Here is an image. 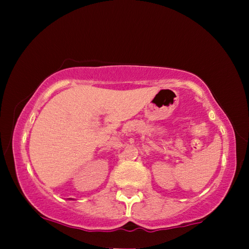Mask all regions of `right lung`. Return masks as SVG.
<instances>
[{"instance_id": "obj_1", "label": "right lung", "mask_w": 249, "mask_h": 249, "mask_svg": "<svg viewBox=\"0 0 249 249\" xmlns=\"http://www.w3.org/2000/svg\"><path fill=\"white\" fill-rule=\"evenodd\" d=\"M69 200H72V199H69Z\"/></svg>"}]
</instances>
